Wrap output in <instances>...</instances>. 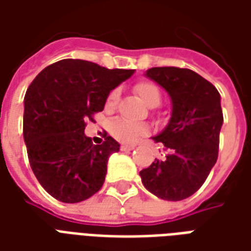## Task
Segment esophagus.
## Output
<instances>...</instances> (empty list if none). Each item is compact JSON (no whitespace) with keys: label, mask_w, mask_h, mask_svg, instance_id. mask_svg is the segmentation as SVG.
Here are the masks:
<instances>
[{"label":"esophagus","mask_w":251,"mask_h":251,"mask_svg":"<svg viewBox=\"0 0 251 251\" xmlns=\"http://www.w3.org/2000/svg\"><path fill=\"white\" fill-rule=\"evenodd\" d=\"M134 145H127V144H122L121 145V151H124V152H126V151H133L134 149Z\"/></svg>","instance_id":"esophagus-1"}]
</instances>
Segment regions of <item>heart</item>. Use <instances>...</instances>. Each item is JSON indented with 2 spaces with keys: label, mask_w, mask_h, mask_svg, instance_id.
<instances>
[{
  "label": "heart",
  "mask_w": 251,
  "mask_h": 251,
  "mask_svg": "<svg viewBox=\"0 0 251 251\" xmlns=\"http://www.w3.org/2000/svg\"><path fill=\"white\" fill-rule=\"evenodd\" d=\"M134 91L138 94V97L144 100V103L149 107H157L161 102V91L154 83L149 80H141L134 86ZM120 99V91L113 90L106 99V109L113 110L118 103ZM149 127L144 124H136L125 118H117L110 125V133L117 140L122 142L136 141L138 137L145 136Z\"/></svg>",
  "instance_id": "obj_1"
}]
</instances>
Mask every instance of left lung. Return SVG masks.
<instances>
[{
	"label": "left lung",
	"mask_w": 251,
	"mask_h": 251,
	"mask_svg": "<svg viewBox=\"0 0 251 251\" xmlns=\"http://www.w3.org/2000/svg\"><path fill=\"white\" fill-rule=\"evenodd\" d=\"M145 75L169 94L172 115L167 127L153 137L171 153L142 169V184L160 199H187L203 185L218 160L221 95L214 84L188 68L153 67Z\"/></svg>",
	"instance_id": "obj_1"
}]
</instances>
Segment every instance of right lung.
I'll return each mask as SVG.
<instances>
[{
    "instance_id": "add662e5",
    "label": "right lung",
    "mask_w": 251,
    "mask_h": 251,
    "mask_svg": "<svg viewBox=\"0 0 251 251\" xmlns=\"http://www.w3.org/2000/svg\"><path fill=\"white\" fill-rule=\"evenodd\" d=\"M134 70H109L80 59H63L33 79L24 98V141L41 187L63 203H79L102 188L110 154L120 144L107 136L94 145L86 120L102 111L111 90Z\"/></svg>"
}]
</instances>
